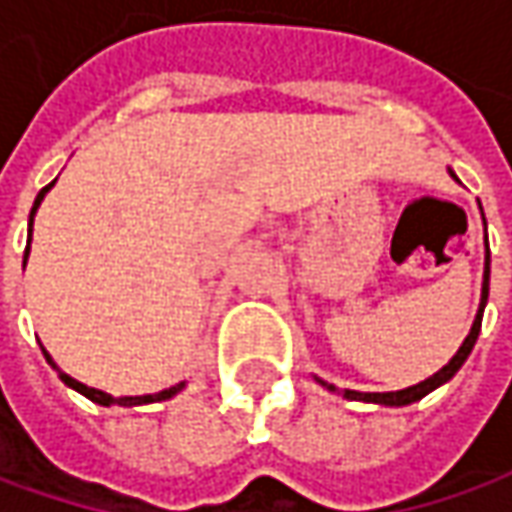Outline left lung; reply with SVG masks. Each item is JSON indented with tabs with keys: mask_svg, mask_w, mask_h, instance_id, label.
<instances>
[{
	"mask_svg": "<svg viewBox=\"0 0 512 512\" xmlns=\"http://www.w3.org/2000/svg\"><path fill=\"white\" fill-rule=\"evenodd\" d=\"M450 176L456 179V173L450 170ZM482 207V205H479ZM484 216V213H482ZM484 242H487V222H484ZM487 290H490V247H487V253H484V285H482V305H479V313H476V319H473V327H470V333H467V339L462 342V347L456 350V356L450 359V362L444 364L439 373H433L430 379H424V382L413 384V387H404V390H396V393H359V390H344L342 396L344 399H350V402H373V404H387V407H402V404L410 402H419L422 396H427L430 390H436L439 384L450 382L456 373H459V367L464 364V359L470 356V350H473V344L479 339V330H482V316H484V305H487ZM316 382L327 387V390H333L336 393V387L333 384L322 382V379H316Z\"/></svg>",
	"mask_w": 512,
	"mask_h": 512,
	"instance_id": "obj_1",
	"label": "left lung"
}]
</instances>
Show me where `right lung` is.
I'll return each mask as SVG.
<instances>
[{"instance_id":"right-lung-1","label":"right lung","mask_w":512,"mask_h":512,"mask_svg":"<svg viewBox=\"0 0 512 512\" xmlns=\"http://www.w3.org/2000/svg\"><path fill=\"white\" fill-rule=\"evenodd\" d=\"M56 185V182H50L48 187H42L39 190V196H36V202H33V210H30V219H28V233H30V227H33V216H36V207L42 205V199H45V193H48L50 187ZM28 253H30V239H28V250H25V262L22 265H28ZM42 353H45V359H48V364L59 373V379L62 382L68 384V387H73L76 393H82V396H88L90 402H96V404H102V407H113V404H119V407H136V404H150V402H165V399H170V396H176L182 387H185V382H179V384H173V387H168V390H162V393H150V396H110V393H102V390H96V387H88V384H82V382H76V379H70L68 373H62L59 367H56V362L50 359V353L42 347Z\"/></svg>"}]
</instances>
